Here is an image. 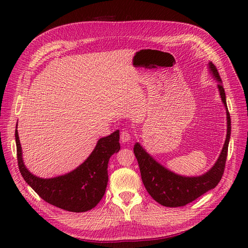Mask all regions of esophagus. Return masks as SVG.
<instances>
[{
	"label": "esophagus",
	"instance_id": "34e87169",
	"mask_svg": "<svg viewBox=\"0 0 248 248\" xmlns=\"http://www.w3.org/2000/svg\"><path fill=\"white\" fill-rule=\"evenodd\" d=\"M130 134L128 131H122L121 132V136H120V140H121V141L123 142V144H125V142L129 141L130 140Z\"/></svg>",
	"mask_w": 248,
	"mask_h": 248
}]
</instances>
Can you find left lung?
<instances>
[{
  "mask_svg": "<svg viewBox=\"0 0 248 248\" xmlns=\"http://www.w3.org/2000/svg\"><path fill=\"white\" fill-rule=\"evenodd\" d=\"M208 67L213 78L218 82L217 88L227 112L226 140L213 167L201 176H182L156 161L140 142H136L133 148L134 155L139 162L141 181L150 196L162 206L181 207L189 204L207 191L215 188L223 175L231 138V117L227 106L226 92L219 73L212 62L208 63Z\"/></svg>",
  "mask_w": 248,
  "mask_h": 248,
  "instance_id": "1",
  "label": "left lung"
}]
</instances>
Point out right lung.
<instances>
[{
  "label": "right lung",
  "mask_w": 248,
  "mask_h": 248,
  "mask_svg": "<svg viewBox=\"0 0 248 248\" xmlns=\"http://www.w3.org/2000/svg\"><path fill=\"white\" fill-rule=\"evenodd\" d=\"M119 130L99 139L92 153L77 169L61 176L44 179L33 175L25 166L16 124V141L20 174L48 204L70 212L89 211L98 204L106 193L108 160L111 155L119 152Z\"/></svg>",
  "instance_id": "obj_1"
}]
</instances>
